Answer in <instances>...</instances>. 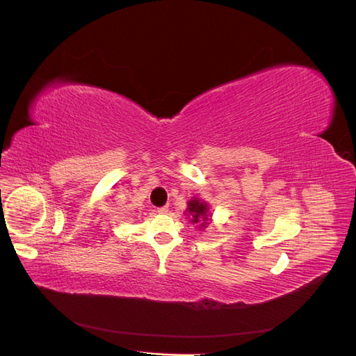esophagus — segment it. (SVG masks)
I'll return each mask as SVG.
<instances>
[{
  "instance_id": "34e87169",
  "label": "esophagus",
  "mask_w": 356,
  "mask_h": 356,
  "mask_svg": "<svg viewBox=\"0 0 356 356\" xmlns=\"http://www.w3.org/2000/svg\"><path fill=\"white\" fill-rule=\"evenodd\" d=\"M168 212V206H163L158 209V213H167Z\"/></svg>"
}]
</instances>
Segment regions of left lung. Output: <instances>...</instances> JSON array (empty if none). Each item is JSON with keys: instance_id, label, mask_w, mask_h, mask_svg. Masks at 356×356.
Here are the masks:
<instances>
[{"instance_id": "obj_1", "label": "left lung", "mask_w": 356, "mask_h": 356, "mask_svg": "<svg viewBox=\"0 0 356 356\" xmlns=\"http://www.w3.org/2000/svg\"><path fill=\"white\" fill-rule=\"evenodd\" d=\"M209 209H211L209 207V203H206L202 198H198L197 195L188 202L186 215L189 216V221L198 227V230H204L207 224H211L212 221V213L209 212Z\"/></svg>"}]
</instances>
